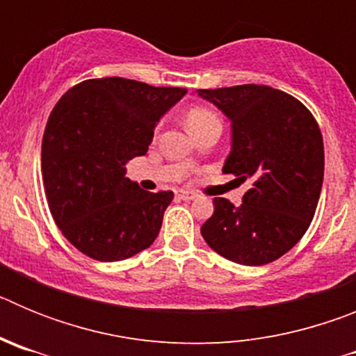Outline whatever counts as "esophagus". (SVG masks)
I'll use <instances>...</instances> for the list:
<instances>
[{"instance_id":"obj_1","label":"esophagus","mask_w":356,"mask_h":356,"mask_svg":"<svg viewBox=\"0 0 356 356\" xmlns=\"http://www.w3.org/2000/svg\"><path fill=\"white\" fill-rule=\"evenodd\" d=\"M176 197L184 201H191V200H196V194L188 193V191H176Z\"/></svg>"}]
</instances>
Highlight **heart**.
I'll use <instances>...</instances> for the list:
<instances>
[{
  "label": "heart",
  "instance_id": "obj_1",
  "mask_svg": "<svg viewBox=\"0 0 356 356\" xmlns=\"http://www.w3.org/2000/svg\"><path fill=\"white\" fill-rule=\"evenodd\" d=\"M210 122H221L219 118L213 114L212 110L209 108H201V106H196L187 114V124L191 128V131L197 130V128L205 127V124H210Z\"/></svg>",
  "mask_w": 356,
  "mask_h": 356
}]
</instances>
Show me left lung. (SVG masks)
Masks as SVG:
<instances>
[{
  "instance_id": "left-lung-1",
  "label": "left lung",
  "mask_w": 356,
  "mask_h": 356,
  "mask_svg": "<svg viewBox=\"0 0 356 356\" xmlns=\"http://www.w3.org/2000/svg\"><path fill=\"white\" fill-rule=\"evenodd\" d=\"M232 121V151L222 172L251 181L235 207L213 200L201 235L216 253L264 266L298 244L314 219L325 176V146L310 110L267 85L200 89Z\"/></svg>"
}]
</instances>
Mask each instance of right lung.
Returning a JSON list of instances; mask_svg holds the SVG:
<instances>
[{
  "instance_id": "obj_1",
  "label": "right lung",
  "mask_w": 356,
  "mask_h": 356,
  "mask_svg": "<svg viewBox=\"0 0 356 356\" xmlns=\"http://www.w3.org/2000/svg\"><path fill=\"white\" fill-rule=\"evenodd\" d=\"M185 92L112 76L58 99L42 137V180L53 219L78 251L118 262L153 244L175 194L143 191L124 163L146 153L156 122Z\"/></svg>"
}]
</instances>
